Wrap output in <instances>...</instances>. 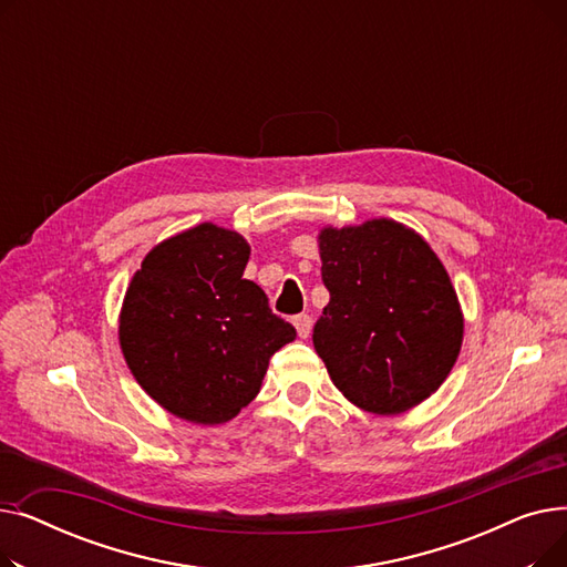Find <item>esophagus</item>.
I'll return each mask as SVG.
<instances>
[{"label":"esophagus","mask_w":567,"mask_h":567,"mask_svg":"<svg viewBox=\"0 0 567 567\" xmlns=\"http://www.w3.org/2000/svg\"><path fill=\"white\" fill-rule=\"evenodd\" d=\"M293 326H296V333H299V338L306 340L312 331V319H310V315H296Z\"/></svg>","instance_id":"1"}]
</instances>
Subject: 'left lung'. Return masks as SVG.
Returning <instances> with one entry per match:
<instances>
[{
    "mask_svg": "<svg viewBox=\"0 0 567 567\" xmlns=\"http://www.w3.org/2000/svg\"><path fill=\"white\" fill-rule=\"evenodd\" d=\"M331 293L312 342L338 391L377 415L427 400L451 374L464 338L455 287L411 227L374 218L319 231Z\"/></svg>",
    "mask_w": 567,
    "mask_h": 567,
    "instance_id": "8db88e82",
    "label": "left lung"
}]
</instances>
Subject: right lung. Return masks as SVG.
<instances>
[{
    "label": "right lung",
    "mask_w": 567,
    "mask_h": 567,
    "mask_svg": "<svg viewBox=\"0 0 567 567\" xmlns=\"http://www.w3.org/2000/svg\"><path fill=\"white\" fill-rule=\"evenodd\" d=\"M241 234L202 223L165 238L133 276L118 344L137 383L163 409L197 425H220L248 406L271 355L296 338L244 278Z\"/></svg>",
    "instance_id": "1"
}]
</instances>
